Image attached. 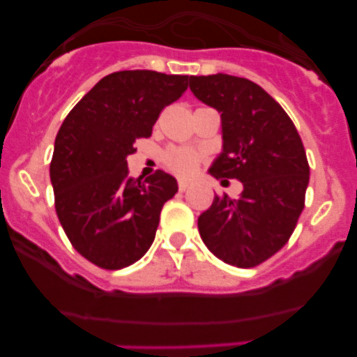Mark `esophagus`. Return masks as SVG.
<instances>
[{"label":"esophagus","instance_id":"esophagus-1","mask_svg":"<svg viewBox=\"0 0 357 357\" xmlns=\"http://www.w3.org/2000/svg\"><path fill=\"white\" fill-rule=\"evenodd\" d=\"M188 186H190V183L186 181V179H179V181H178L179 192H186V190H188Z\"/></svg>","mask_w":357,"mask_h":357}]
</instances>
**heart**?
I'll list each match as a JSON object with an SVG mask.
<instances>
[{
	"label": "heart",
	"mask_w": 357,
	"mask_h": 357,
	"mask_svg": "<svg viewBox=\"0 0 357 357\" xmlns=\"http://www.w3.org/2000/svg\"><path fill=\"white\" fill-rule=\"evenodd\" d=\"M204 157L199 152L190 149H179V146H169L162 152V164L171 172L178 176H193L199 171Z\"/></svg>",
	"instance_id": "b5f03b06"
}]
</instances>
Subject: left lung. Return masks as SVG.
<instances>
[{
    "label": "left lung",
    "instance_id": "obj_1",
    "mask_svg": "<svg viewBox=\"0 0 357 357\" xmlns=\"http://www.w3.org/2000/svg\"><path fill=\"white\" fill-rule=\"evenodd\" d=\"M190 89L221 112L222 153L208 172L243 185L238 199L214 197L199 218L200 236L226 264L255 268L289 242L304 208V145L282 105L245 77L192 75Z\"/></svg>",
    "mask_w": 357,
    "mask_h": 357
}]
</instances>
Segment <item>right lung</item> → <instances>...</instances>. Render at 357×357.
Instances as JSON below:
<instances>
[{"instance_id":"add662e5","label":"right lung","mask_w":357,"mask_h":357,"mask_svg":"<svg viewBox=\"0 0 357 357\" xmlns=\"http://www.w3.org/2000/svg\"><path fill=\"white\" fill-rule=\"evenodd\" d=\"M188 81L155 70L114 72L60 126L50 164L55 211L72 247L98 268L131 266L153 243L162 207L178 183L164 171L143 181L128 178V157Z\"/></svg>"}]
</instances>
